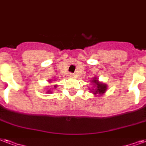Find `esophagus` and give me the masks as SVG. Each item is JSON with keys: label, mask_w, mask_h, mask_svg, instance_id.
Wrapping results in <instances>:
<instances>
[{"label": "esophagus", "mask_w": 146, "mask_h": 146, "mask_svg": "<svg viewBox=\"0 0 146 146\" xmlns=\"http://www.w3.org/2000/svg\"><path fill=\"white\" fill-rule=\"evenodd\" d=\"M74 76H75L73 75V74H72V73H70V74L69 75V77L70 78H74Z\"/></svg>", "instance_id": "34e87169"}]
</instances>
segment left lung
Segmentation results:
<instances>
[{
	"mask_svg": "<svg viewBox=\"0 0 146 146\" xmlns=\"http://www.w3.org/2000/svg\"><path fill=\"white\" fill-rule=\"evenodd\" d=\"M92 84H93V87L90 90L91 93H93L95 96H102L107 90V85L106 83H103L99 80V79L96 77H93L91 80Z\"/></svg>",
	"mask_w": 146,
	"mask_h": 146,
	"instance_id": "obj_1",
	"label": "left lung"
}]
</instances>
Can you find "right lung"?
<instances>
[{"instance_id":"right-lung-1","label":"right lung","mask_w":146,"mask_h":146,"mask_svg":"<svg viewBox=\"0 0 146 146\" xmlns=\"http://www.w3.org/2000/svg\"><path fill=\"white\" fill-rule=\"evenodd\" d=\"M49 81H50V83H51V82H52V80H51V79H50V80H49ZM56 86H57V85H55V86H54V87H55V88L56 87ZM46 93H52V92H51V91H50V90H46Z\"/></svg>"}]
</instances>
